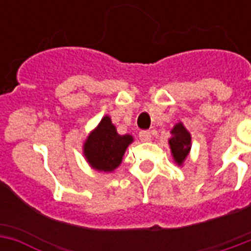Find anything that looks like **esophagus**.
<instances>
[{"label":"esophagus","mask_w":251,"mask_h":251,"mask_svg":"<svg viewBox=\"0 0 251 251\" xmlns=\"http://www.w3.org/2000/svg\"><path fill=\"white\" fill-rule=\"evenodd\" d=\"M139 138H141L142 142H150L151 141V133L149 130H143L139 133Z\"/></svg>","instance_id":"34e87169"}]
</instances>
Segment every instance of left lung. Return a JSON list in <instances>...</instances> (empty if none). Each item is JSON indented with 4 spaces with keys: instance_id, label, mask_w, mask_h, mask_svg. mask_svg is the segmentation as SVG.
Returning a JSON list of instances; mask_svg holds the SVG:
<instances>
[{
    "instance_id": "1",
    "label": "left lung",
    "mask_w": 251,
    "mask_h": 251,
    "mask_svg": "<svg viewBox=\"0 0 251 251\" xmlns=\"http://www.w3.org/2000/svg\"><path fill=\"white\" fill-rule=\"evenodd\" d=\"M172 137L169 138V149H171L173 160L177 165L183 164V161L186 160L191 150V134L189 130L183 126L182 122H178L173 126L171 130Z\"/></svg>"
}]
</instances>
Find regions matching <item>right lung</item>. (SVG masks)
<instances>
[{"label": "right lung", "mask_w": 251, "mask_h": 251, "mask_svg": "<svg viewBox=\"0 0 251 251\" xmlns=\"http://www.w3.org/2000/svg\"><path fill=\"white\" fill-rule=\"evenodd\" d=\"M133 142V135L118 134L109 116H104L99 125L87 135L83 143V155L92 169L112 173L121 165L126 149Z\"/></svg>", "instance_id": "obj_1"}]
</instances>
